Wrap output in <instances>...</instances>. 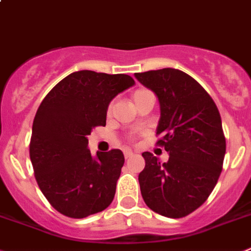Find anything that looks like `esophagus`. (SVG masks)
I'll use <instances>...</instances> for the list:
<instances>
[{
	"mask_svg": "<svg viewBox=\"0 0 251 251\" xmlns=\"http://www.w3.org/2000/svg\"><path fill=\"white\" fill-rule=\"evenodd\" d=\"M133 155H134V153H133L132 151H129V149L124 151V158H126V159H129V158H132Z\"/></svg>",
	"mask_w": 251,
	"mask_h": 251,
	"instance_id": "obj_1",
	"label": "esophagus"
}]
</instances>
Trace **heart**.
I'll use <instances>...</instances> for the list:
<instances>
[{
	"label": "heart",
	"instance_id": "heart-1",
	"mask_svg": "<svg viewBox=\"0 0 251 251\" xmlns=\"http://www.w3.org/2000/svg\"><path fill=\"white\" fill-rule=\"evenodd\" d=\"M148 94H151V92L148 91V89H137V91L133 93L132 98L135 103L141 100V98H143L144 96H148ZM112 109H113V107H112V104H110L109 107H108V113H110V112H112Z\"/></svg>",
	"mask_w": 251,
	"mask_h": 251
}]
</instances>
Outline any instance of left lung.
Segmentation results:
<instances>
[{
	"mask_svg": "<svg viewBox=\"0 0 251 251\" xmlns=\"http://www.w3.org/2000/svg\"><path fill=\"white\" fill-rule=\"evenodd\" d=\"M159 100L157 142L169 153L167 163L144 151L138 180L147 205L167 218H183L208 199L225 155L222 118L214 100L183 71L163 68L135 73Z\"/></svg>",
	"mask_w": 251,
	"mask_h": 251,
	"instance_id": "left-lung-1",
	"label": "left lung"
}]
</instances>
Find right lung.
I'll use <instances>...</instances> for the list:
<instances>
[{
	"label": "right lung",
	"instance_id": "add662e5",
	"mask_svg": "<svg viewBox=\"0 0 251 251\" xmlns=\"http://www.w3.org/2000/svg\"><path fill=\"white\" fill-rule=\"evenodd\" d=\"M134 86L128 75L78 71L58 82L37 109L29 157L41 192L66 217L82 219L109 206L124 164L119 149H88V135L105 126L117 94Z\"/></svg>",
	"mask_w": 251,
	"mask_h": 251
}]
</instances>
